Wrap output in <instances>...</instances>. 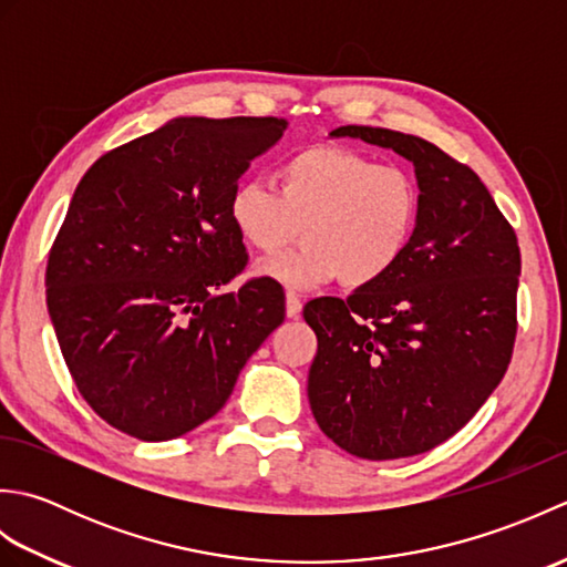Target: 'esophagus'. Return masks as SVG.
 Segmentation results:
<instances>
[{
	"mask_svg": "<svg viewBox=\"0 0 567 567\" xmlns=\"http://www.w3.org/2000/svg\"><path fill=\"white\" fill-rule=\"evenodd\" d=\"M299 311H302V299H299L295 292L285 295V315L290 319H297Z\"/></svg>",
	"mask_w": 567,
	"mask_h": 567,
	"instance_id": "34e87169",
	"label": "esophagus"
}]
</instances>
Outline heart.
Wrapping results in <instances>:
<instances>
[{
  "instance_id": "1",
  "label": "heart",
  "mask_w": 567,
  "mask_h": 567,
  "mask_svg": "<svg viewBox=\"0 0 567 567\" xmlns=\"http://www.w3.org/2000/svg\"><path fill=\"white\" fill-rule=\"evenodd\" d=\"M421 212L416 177L343 146H307L275 171V187L244 179L228 199V219L244 244L272 256L302 236L287 256L256 272L292 290L339 277L346 287L382 280L412 244Z\"/></svg>"
}]
</instances>
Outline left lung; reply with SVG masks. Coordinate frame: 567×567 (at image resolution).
Returning <instances> with one entry per match:
<instances>
[{
  "mask_svg": "<svg viewBox=\"0 0 567 567\" xmlns=\"http://www.w3.org/2000/svg\"><path fill=\"white\" fill-rule=\"evenodd\" d=\"M414 165L421 212L404 258L348 297L305 307L317 333L307 394L343 451L394 461L431 451L475 416L512 360L522 256L467 165L390 128L339 126Z\"/></svg>",
  "mask_w": 567,
  "mask_h": 567,
  "instance_id": "1",
  "label": "left lung"
}]
</instances>
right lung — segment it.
<instances>
[{
  "label": "right lung",
  "instance_id": "obj_1",
  "mask_svg": "<svg viewBox=\"0 0 567 567\" xmlns=\"http://www.w3.org/2000/svg\"><path fill=\"white\" fill-rule=\"evenodd\" d=\"M285 118L179 116L94 163L48 256V315L80 394L138 441H171L226 404L280 327L268 280L244 270L228 199Z\"/></svg>",
  "mask_w": 567,
  "mask_h": 567
}]
</instances>
